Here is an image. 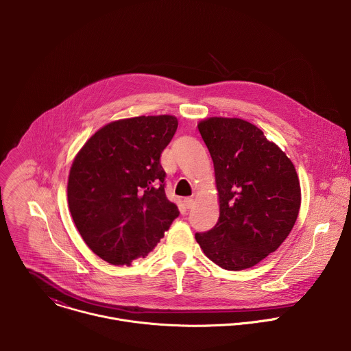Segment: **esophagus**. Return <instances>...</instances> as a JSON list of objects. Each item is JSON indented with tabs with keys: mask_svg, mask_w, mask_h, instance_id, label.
<instances>
[{
	"mask_svg": "<svg viewBox=\"0 0 351 351\" xmlns=\"http://www.w3.org/2000/svg\"><path fill=\"white\" fill-rule=\"evenodd\" d=\"M184 204H185V206H186L188 209H191V208L195 205V200H193L192 197H186V199H184Z\"/></svg>",
	"mask_w": 351,
	"mask_h": 351,
	"instance_id": "esophagus-1",
	"label": "esophagus"
}]
</instances>
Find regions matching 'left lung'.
Wrapping results in <instances>:
<instances>
[{
	"instance_id": "obj_1",
	"label": "left lung",
	"mask_w": 351,
	"mask_h": 351,
	"mask_svg": "<svg viewBox=\"0 0 351 351\" xmlns=\"http://www.w3.org/2000/svg\"><path fill=\"white\" fill-rule=\"evenodd\" d=\"M199 131L213 160L220 216L197 232L204 254L226 270H243L277 250L292 231L301 204L292 160L242 119L209 117Z\"/></svg>"
}]
</instances>
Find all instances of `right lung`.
<instances>
[{
	"label": "right lung",
	"instance_id": "add662e5",
	"mask_svg": "<svg viewBox=\"0 0 351 351\" xmlns=\"http://www.w3.org/2000/svg\"><path fill=\"white\" fill-rule=\"evenodd\" d=\"M177 127L170 114L112 121L77 154L69 208L85 243L108 263L128 266L145 258L178 217L159 160Z\"/></svg>",
	"mask_w": 351,
	"mask_h": 351
}]
</instances>
